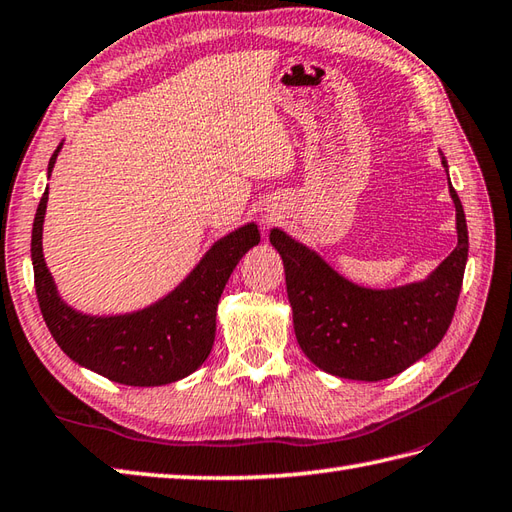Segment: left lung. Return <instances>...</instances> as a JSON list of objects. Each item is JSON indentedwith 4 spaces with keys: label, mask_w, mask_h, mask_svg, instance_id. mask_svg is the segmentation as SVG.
I'll return each mask as SVG.
<instances>
[{
    "label": "left lung",
    "mask_w": 512,
    "mask_h": 512,
    "mask_svg": "<svg viewBox=\"0 0 512 512\" xmlns=\"http://www.w3.org/2000/svg\"><path fill=\"white\" fill-rule=\"evenodd\" d=\"M442 166L447 160L442 157ZM456 206L458 245L431 274L412 285L366 289L339 276L313 249L274 227L269 241L285 263L287 295L298 344L317 368L342 379L381 381L434 350L456 311L469 256L467 219Z\"/></svg>",
    "instance_id": "obj_1"
}]
</instances>
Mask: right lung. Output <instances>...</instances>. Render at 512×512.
Wrapping results in <instances>:
<instances>
[{
	"label": "right lung",
	"instance_id": "1",
	"mask_svg": "<svg viewBox=\"0 0 512 512\" xmlns=\"http://www.w3.org/2000/svg\"><path fill=\"white\" fill-rule=\"evenodd\" d=\"M61 146L50 157L48 175ZM45 208L48 188L32 223L34 289L43 320L65 355L109 381L135 388L166 385L195 372L212 350L225 282L238 260L260 241L256 223L219 238L179 287L146 309L124 315H85L61 300L50 269L45 267L41 245Z\"/></svg>",
	"mask_w": 512,
	"mask_h": 512
}]
</instances>
